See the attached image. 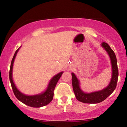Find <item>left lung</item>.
<instances>
[{
	"instance_id": "left-lung-1",
	"label": "left lung",
	"mask_w": 127,
	"mask_h": 127,
	"mask_svg": "<svg viewBox=\"0 0 127 127\" xmlns=\"http://www.w3.org/2000/svg\"><path fill=\"white\" fill-rule=\"evenodd\" d=\"M102 46L108 53L111 61L112 68H113L111 80L108 86L102 90L87 94L81 90L79 86V81L74 74L71 73L72 85H73L74 93L76 98L80 102L88 104L99 103L103 101L104 99H106L109 95H111L116 88L118 77V69L117 66L116 56L114 51L107 43H102Z\"/></svg>"
}]
</instances>
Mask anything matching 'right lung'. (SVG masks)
Instances as JSON below:
<instances>
[{
    "label": "right lung",
    "instance_id": "obj_1",
    "mask_svg": "<svg viewBox=\"0 0 127 127\" xmlns=\"http://www.w3.org/2000/svg\"><path fill=\"white\" fill-rule=\"evenodd\" d=\"M19 49V48L16 51L15 53L14 54L12 62H11L10 71H9V79H10V84L11 86H12L13 91L14 95L16 96V97L19 101H20L21 102L25 104L26 105H28V106L32 107H41L47 105L48 104H49L52 101L53 98L54 91V89H55L56 86L57 84V82H58L59 80L60 79V77L62 76L63 72H60L58 74L56 75L51 80V81H50L47 90L45 91L44 93H42V94L33 96L26 95L25 94H22L16 87L12 79L13 64L14 59H15V57L16 56V54L17 52H18Z\"/></svg>",
    "mask_w": 127,
    "mask_h": 127
}]
</instances>
